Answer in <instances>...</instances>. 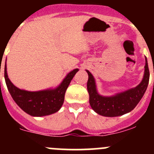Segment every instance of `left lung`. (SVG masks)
<instances>
[{"mask_svg": "<svg viewBox=\"0 0 154 154\" xmlns=\"http://www.w3.org/2000/svg\"><path fill=\"white\" fill-rule=\"evenodd\" d=\"M144 68L143 80L139 86L112 97H103L97 93L94 77L86 70L88 74L87 89L89 94V103L92 109L97 114L106 117L122 116L132 111L143 97L148 86L150 72L146 57Z\"/></svg>", "mask_w": 154, "mask_h": 154, "instance_id": "left-lung-1", "label": "left lung"}]
</instances>
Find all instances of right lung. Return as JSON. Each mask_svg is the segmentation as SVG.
<instances>
[{
	"mask_svg": "<svg viewBox=\"0 0 154 154\" xmlns=\"http://www.w3.org/2000/svg\"><path fill=\"white\" fill-rule=\"evenodd\" d=\"M77 71L78 69L76 68L68 73L61 84L55 89L39 91H25L14 86L8 78L6 64L4 77L7 88L18 106L27 114L40 117L53 114L60 110L64 102L66 89Z\"/></svg>",
	"mask_w": 154,
	"mask_h": 154,
	"instance_id": "obj_1",
	"label": "right lung"
}]
</instances>
